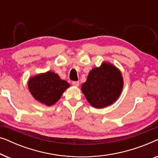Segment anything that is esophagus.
<instances>
[{"label": "esophagus", "mask_w": 158, "mask_h": 158, "mask_svg": "<svg viewBox=\"0 0 158 158\" xmlns=\"http://www.w3.org/2000/svg\"><path fill=\"white\" fill-rule=\"evenodd\" d=\"M72 84L74 86H78L79 85V82L78 81H73V83H72Z\"/></svg>", "instance_id": "esophagus-1"}]
</instances>
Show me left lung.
<instances>
[{
  "label": "left lung",
  "mask_w": 158,
  "mask_h": 158,
  "mask_svg": "<svg viewBox=\"0 0 158 158\" xmlns=\"http://www.w3.org/2000/svg\"><path fill=\"white\" fill-rule=\"evenodd\" d=\"M124 81L122 73L109 62L90 71L81 90L88 103L96 109L111 105L119 97Z\"/></svg>",
  "instance_id": "1"
}]
</instances>
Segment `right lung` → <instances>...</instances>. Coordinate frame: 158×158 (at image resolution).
I'll list each match as a JSON object with an SVG mask.
<instances>
[{"label": "right lung", "mask_w": 158, "mask_h": 158, "mask_svg": "<svg viewBox=\"0 0 158 158\" xmlns=\"http://www.w3.org/2000/svg\"><path fill=\"white\" fill-rule=\"evenodd\" d=\"M28 87L36 101L49 106L57 102L70 84L60 79L57 74L48 71L29 78Z\"/></svg>", "instance_id": "add662e5"}]
</instances>
